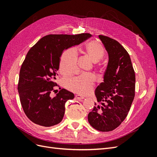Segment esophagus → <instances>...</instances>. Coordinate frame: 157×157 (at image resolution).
Listing matches in <instances>:
<instances>
[{
	"label": "esophagus",
	"instance_id": "esophagus-1",
	"mask_svg": "<svg viewBox=\"0 0 157 157\" xmlns=\"http://www.w3.org/2000/svg\"><path fill=\"white\" fill-rule=\"evenodd\" d=\"M75 98V99H82L84 98V96H80V95H76Z\"/></svg>",
	"mask_w": 157,
	"mask_h": 157
}]
</instances>
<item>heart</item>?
I'll return each instance as SVG.
<instances>
[{
	"label": "heart",
	"instance_id": "b5f03b06",
	"mask_svg": "<svg viewBox=\"0 0 157 157\" xmlns=\"http://www.w3.org/2000/svg\"><path fill=\"white\" fill-rule=\"evenodd\" d=\"M86 52L94 62H98L104 56L102 46L96 41H90L86 45ZM78 52L75 48H69L61 55L59 65V73L69 76L77 71ZM96 77L91 73H82L77 77L63 80V86L70 91L78 94L86 95L92 91Z\"/></svg>",
	"mask_w": 157,
	"mask_h": 157
}]
</instances>
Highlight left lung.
<instances>
[{
    "label": "left lung",
    "mask_w": 157,
    "mask_h": 157,
    "mask_svg": "<svg viewBox=\"0 0 157 157\" xmlns=\"http://www.w3.org/2000/svg\"><path fill=\"white\" fill-rule=\"evenodd\" d=\"M109 54V62L103 82L96 88L95 103L88 120L101 132L115 130L124 121L135 96L136 75L128 52L119 42L110 37L99 35Z\"/></svg>",
    "instance_id": "obj_1"
}]
</instances>
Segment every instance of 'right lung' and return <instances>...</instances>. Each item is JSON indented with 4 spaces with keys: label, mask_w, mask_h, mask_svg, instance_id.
I'll list each match as a JSON object with an SVG mask.
<instances>
[{
    "label": "right lung",
    "mask_w": 157,
    "mask_h": 157,
    "mask_svg": "<svg viewBox=\"0 0 157 157\" xmlns=\"http://www.w3.org/2000/svg\"><path fill=\"white\" fill-rule=\"evenodd\" d=\"M92 36L90 33L48 35L40 39L27 52L20 71L18 93L23 110L36 124L50 127L62 121L65 104L74 94L61 89L55 97L51 93L59 85L56 76L60 56L65 49L77 45Z\"/></svg>",
    "instance_id": "right-lung-1"
}]
</instances>
